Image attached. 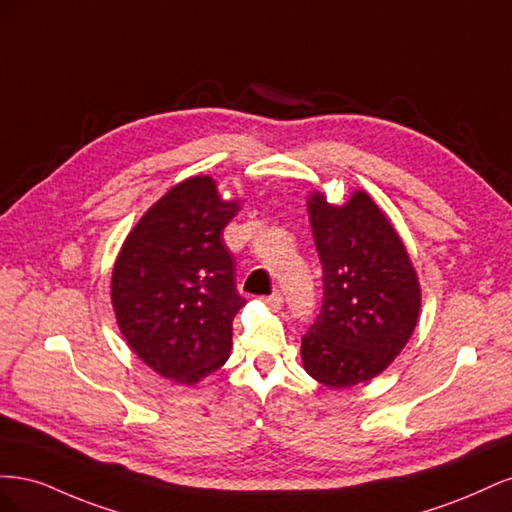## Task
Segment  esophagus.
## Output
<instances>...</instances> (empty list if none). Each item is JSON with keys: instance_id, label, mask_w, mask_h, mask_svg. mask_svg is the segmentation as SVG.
Here are the masks:
<instances>
[{"instance_id": "esophagus-1", "label": "esophagus", "mask_w": 512, "mask_h": 512, "mask_svg": "<svg viewBox=\"0 0 512 512\" xmlns=\"http://www.w3.org/2000/svg\"><path fill=\"white\" fill-rule=\"evenodd\" d=\"M265 303H267L269 307H273V309H280V307H282V303H284V299H282V294H280V292H273L271 297H267V299H265Z\"/></svg>"}]
</instances>
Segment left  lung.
Segmentation results:
<instances>
[{
    "instance_id": "1",
    "label": "left lung",
    "mask_w": 512,
    "mask_h": 512,
    "mask_svg": "<svg viewBox=\"0 0 512 512\" xmlns=\"http://www.w3.org/2000/svg\"><path fill=\"white\" fill-rule=\"evenodd\" d=\"M324 299L301 339V361L327 389L380 376L406 348L421 314V284L399 232L365 190L333 205L307 196Z\"/></svg>"
}]
</instances>
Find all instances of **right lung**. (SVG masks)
<instances>
[{
  "label": "right lung",
  "mask_w": 512,
  "mask_h": 512,
  "mask_svg": "<svg viewBox=\"0 0 512 512\" xmlns=\"http://www.w3.org/2000/svg\"><path fill=\"white\" fill-rule=\"evenodd\" d=\"M241 211L218 181L194 175L153 203L123 241L111 275L117 327L166 380L194 386L230 356L232 318L245 305L222 232Z\"/></svg>",
  "instance_id": "obj_1"
}]
</instances>
